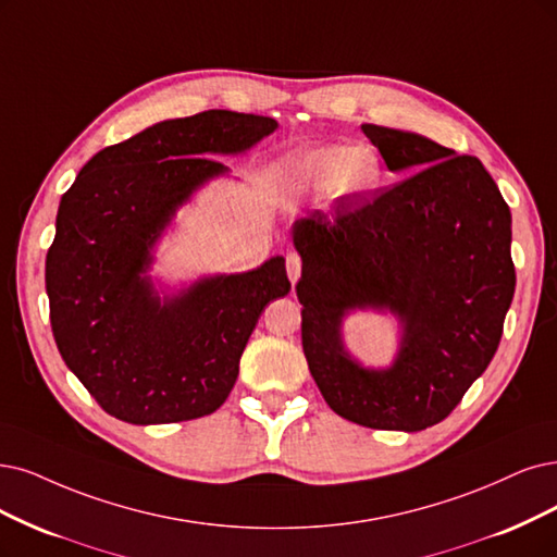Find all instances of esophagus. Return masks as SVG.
Listing matches in <instances>:
<instances>
[{"label":"esophagus","instance_id":"1","mask_svg":"<svg viewBox=\"0 0 557 557\" xmlns=\"http://www.w3.org/2000/svg\"><path fill=\"white\" fill-rule=\"evenodd\" d=\"M300 271H302V259H300V255L292 252L289 257H286V273H289L292 284H296L300 280Z\"/></svg>","mask_w":557,"mask_h":557}]
</instances>
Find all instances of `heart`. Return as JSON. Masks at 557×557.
I'll return each mask as SVG.
<instances>
[{
  "label": "heart",
  "instance_id": "heart-1",
  "mask_svg": "<svg viewBox=\"0 0 557 557\" xmlns=\"http://www.w3.org/2000/svg\"><path fill=\"white\" fill-rule=\"evenodd\" d=\"M280 181L298 193H364L381 178V162L369 149L317 147L302 149L286 158L280 168Z\"/></svg>",
  "mask_w": 557,
  "mask_h": 557
}]
</instances>
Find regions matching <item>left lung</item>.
<instances>
[{
	"mask_svg": "<svg viewBox=\"0 0 557 557\" xmlns=\"http://www.w3.org/2000/svg\"><path fill=\"white\" fill-rule=\"evenodd\" d=\"M393 188L344 195L335 213L294 224L302 257V351L337 416L369 429L422 431L445 420L488 367L517 273L511 213L475 156L364 123ZM389 306L407 323L400 358L369 373L341 351L351 306Z\"/></svg>",
	"mask_w": 557,
	"mask_h": 557,
	"instance_id": "left-lung-1",
	"label": "left lung"
}]
</instances>
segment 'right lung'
<instances>
[{
	"label": "right lung",
	"instance_id": "right-lung-1",
	"mask_svg": "<svg viewBox=\"0 0 557 557\" xmlns=\"http://www.w3.org/2000/svg\"><path fill=\"white\" fill-rule=\"evenodd\" d=\"M271 116L209 110L98 151L61 197L46 257L61 358L106 413L131 424L211 416L230 397L263 307L292 292L282 257L164 300L141 277L176 206L271 135Z\"/></svg>",
	"mask_w": 557,
	"mask_h": 557
}]
</instances>
